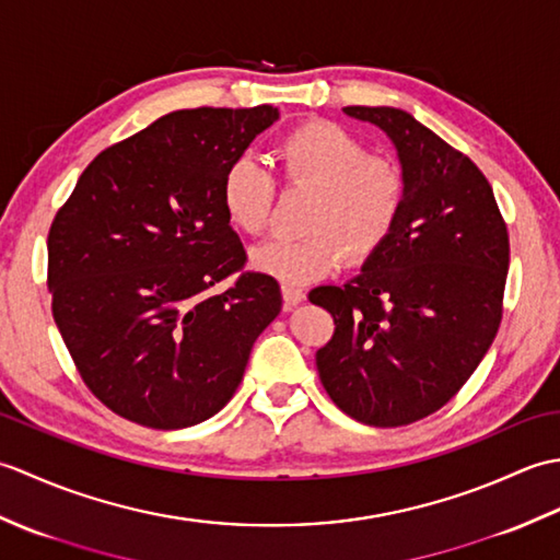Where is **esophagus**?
I'll return each mask as SVG.
<instances>
[{"label":"esophagus","mask_w":560,"mask_h":560,"mask_svg":"<svg viewBox=\"0 0 560 560\" xmlns=\"http://www.w3.org/2000/svg\"><path fill=\"white\" fill-rule=\"evenodd\" d=\"M281 295H283V307H287V311H291L293 305H299L305 299L303 289H295V287H281Z\"/></svg>","instance_id":"obj_1"}]
</instances>
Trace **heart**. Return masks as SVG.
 Returning <instances> with one entry per match:
<instances>
[{"label": "heart", "instance_id": "heart-1", "mask_svg": "<svg viewBox=\"0 0 560 560\" xmlns=\"http://www.w3.org/2000/svg\"><path fill=\"white\" fill-rule=\"evenodd\" d=\"M277 159L281 185L307 187L313 197L301 221L305 235H277L257 245L249 255L257 271L301 287L327 277L341 255L359 265L395 231L407 199V175L395 159L368 153L347 127L307 120L279 141ZM277 195L273 175L247 153L223 173L225 219L245 235L267 229Z\"/></svg>", "mask_w": 560, "mask_h": 560}]
</instances>
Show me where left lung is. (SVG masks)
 <instances>
[{
  "instance_id": "8db88e82",
  "label": "left lung",
  "mask_w": 560,
  "mask_h": 560,
  "mask_svg": "<svg viewBox=\"0 0 560 560\" xmlns=\"http://www.w3.org/2000/svg\"><path fill=\"white\" fill-rule=\"evenodd\" d=\"M343 113L395 141L407 199L359 277L311 291V303L335 317L315 363L351 419L409 425L445 407L491 349L503 319L508 225L477 163L409 113Z\"/></svg>"
}]
</instances>
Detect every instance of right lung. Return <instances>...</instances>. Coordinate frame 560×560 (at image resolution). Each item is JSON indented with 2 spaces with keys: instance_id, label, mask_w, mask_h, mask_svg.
I'll return each instance as SVG.
<instances>
[{
  "instance_id": "1",
  "label": "right lung",
  "mask_w": 560,
  "mask_h": 560,
  "mask_svg": "<svg viewBox=\"0 0 560 560\" xmlns=\"http://www.w3.org/2000/svg\"><path fill=\"white\" fill-rule=\"evenodd\" d=\"M277 117L271 105L163 115L101 151L55 213L52 317L83 385L122 419L156 431L211 419L279 315L277 279L245 269L221 205L229 163Z\"/></svg>"
}]
</instances>
